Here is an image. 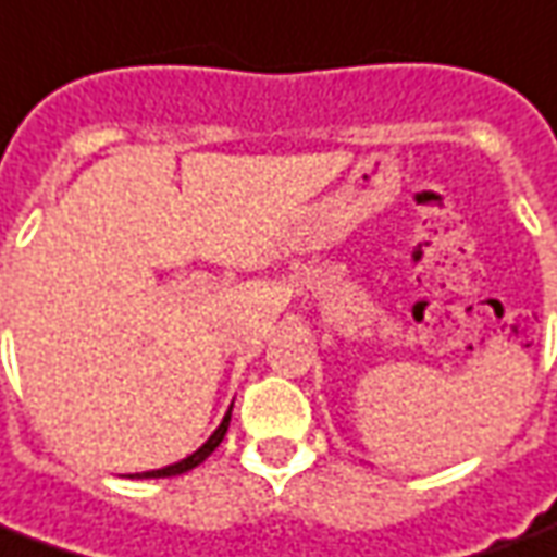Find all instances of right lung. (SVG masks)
<instances>
[{
    "label": "right lung",
    "mask_w": 557,
    "mask_h": 557,
    "mask_svg": "<svg viewBox=\"0 0 557 557\" xmlns=\"http://www.w3.org/2000/svg\"><path fill=\"white\" fill-rule=\"evenodd\" d=\"M230 412H233V406L227 409V416H224V421L214 428V433L202 443V446L194 451V455H187V458H182L178 463H169V467H163V470H148V473H136L133 479H166V476H182V473H187V470H194V467H199V463L206 461L209 455H212L214 448L221 446V440H224V433H227L230 428Z\"/></svg>",
    "instance_id": "obj_1"
}]
</instances>
